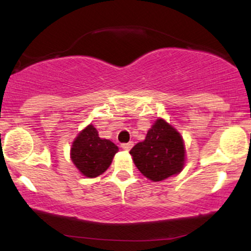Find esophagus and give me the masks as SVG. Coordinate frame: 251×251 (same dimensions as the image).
I'll return each mask as SVG.
<instances>
[{"label": "esophagus", "mask_w": 251, "mask_h": 251, "mask_svg": "<svg viewBox=\"0 0 251 251\" xmlns=\"http://www.w3.org/2000/svg\"><path fill=\"white\" fill-rule=\"evenodd\" d=\"M132 146H133V143L132 142L122 144V148H123V150H125V151H129V150L132 149Z\"/></svg>", "instance_id": "1"}]
</instances>
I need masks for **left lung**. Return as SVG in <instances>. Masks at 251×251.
<instances>
[{
    "label": "left lung",
    "mask_w": 251,
    "mask_h": 251,
    "mask_svg": "<svg viewBox=\"0 0 251 251\" xmlns=\"http://www.w3.org/2000/svg\"><path fill=\"white\" fill-rule=\"evenodd\" d=\"M129 154L138 170L153 181L179 174L185 163L183 138L164 119L155 120L145 140L134 145Z\"/></svg>",
    "instance_id": "left-lung-1"
}]
</instances>
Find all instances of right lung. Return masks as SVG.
Here are the masks:
<instances>
[{"mask_svg":"<svg viewBox=\"0 0 251 251\" xmlns=\"http://www.w3.org/2000/svg\"><path fill=\"white\" fill-rule=\"evenodd\" d=\"M119 151L108 139L99 137L97 128L88 125L77 134L71 149V159L83 176L94 178L106 171Z\"/></svg>","mask_w":251,"mask_h":251,"instance_id":"obj_1","label":"right lung"}]
</instances>
